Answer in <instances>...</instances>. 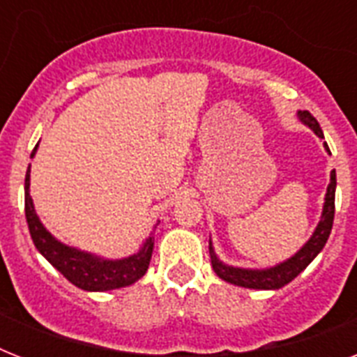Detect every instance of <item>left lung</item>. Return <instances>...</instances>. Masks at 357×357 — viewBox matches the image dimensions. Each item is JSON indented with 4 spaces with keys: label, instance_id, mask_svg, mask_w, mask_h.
<instances>
[{
    "label": "left lung",
    "instance_id": "left-lung-1",
    "mask_svg": "<svg viewBox=\"0 0 357 357\" xmlns=\"http://www.w3.org/2000/svg\"><path fill=\"white\" fill-rule=\"evenodd\" d=\"M298 119L307 128L313 129V133L319 139H324L321 126L315 120V116H311V113L300 111ZM324 148L328 150L326 142H324ZM335 185H337V181H335V170H332L330 185H328L326 190V198H324V209H322L321 222H319V226L313 231L310 241L293 257H289L287 261H283V263H280L276 266H271V268H263V271L238 268V266L224 265L222 261L217 257L215 250H213L211 241H209V254H211L213 271L217 272V276L222 278L224 282L234 283V285L246 289H280L283 285H287L289 282H293L294 278L298 276L300 272L304 271L305 266L310 265L311 261L319 255V252L324 248V244H326L328 237H330V231H332L333 226V213H335Z\"/></svg>",
    "mask_w": 357,
    "mask_h": 357
}]
</instances>
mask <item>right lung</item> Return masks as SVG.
Listing matches in <instances>:
<instances>
[{
  "instance_id": "obj_1",
  "label": "right lung",
  "mask_w": 357,
  "mask_h": 357,
  "mask_svg": "<svg viewBox=\"0 0 357 357\" xmlns=\"http://www.w3.org/2000/svg\"><path fill=\"white\" fill-rule=\"evenodd\" d=\"M38 146V144H36ZM36 146L31 157L35 155ZM25 218L29 234L36 250L63 274L70 283L83 291H111L128 287L144 276L153 252V237L146 238L142 248L135 255L123 259H102L89 252L66 246L53 237L35 213V206L29 195V170L25 174Z\"/></svg>"
}]
</instances>
